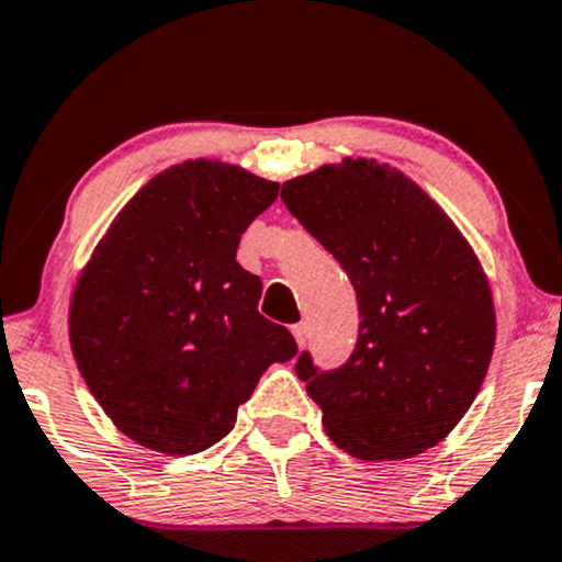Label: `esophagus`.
<instances>
[{"label":"esophagus","mask_w":562,"mask_h":562,"mask_svg":"<svg viewBox=\"0 0 562 562\" xmlns=\"http://www.w3.org/2000/svg\"><path fill=\"white\" fill-rule=\"evenodd\" d=\"M293 337L295 342H299V348H303L308 342V324L301 322V324H293Z\"/></svg>","instance_id":"esophagus-1"}]
</instances>
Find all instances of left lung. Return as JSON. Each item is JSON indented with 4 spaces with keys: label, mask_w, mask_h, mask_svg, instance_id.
Instances as JSON below:
<instances>
[{
    "label": "left lung",
    "mask_w": 562,
    "mask_h": 562,
    "mask_svg": "<svg viewBox=\"0 0 562 562\" xmlns=\"http://www.w3.org/2000/svg\"><path fill=\"white\" fill-rule=\"evenodd\" d=\"M290 214L356 288L358 342L335 371L295 374L329 439L361 461L435 448L465 416L495 350L490 280L469 240L397 167L346 157L282 182Z\"/></svg>",
    "instance_id": "8db88e82"
}]
</instances>
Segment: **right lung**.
I'll return each mask as SVG.
<instances>
[{
    "instance_id": "add662e5",
    "label": "right lung",
    "mask_w": 562,
    "mask_h": 562,
    "mask_svg": "<svg viewBox=\"0 0 562 562\" xmlns=\"http://www.w3.org/2000/svg\"><path fill=\"white\" fill-rule=\"evenodd\" d=\"M280 182L188 159L133 195L80 272L70 348L104 414L165 456L220 442L261 374L299 353L259 314L261 280L235 261Z\"/></svg>"
}]
</instances>
